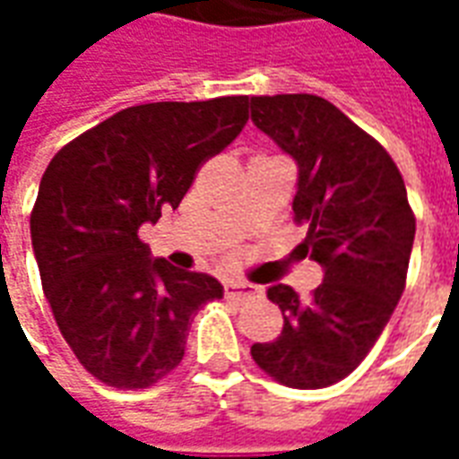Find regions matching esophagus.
Wrapping results in <instances>:
<instances>
[{
  "instance_id": "obj_1",
  "label": "esophagus",
  "mask_w": 459,
  "mask_h": 459,
  "mask_svg": "<svg viewBox=\"0 0 459 459\" xmlns=\"http://www.w3.org/2000/svg\"><path fill=\"white\" fill-rule=\"evenodd\" d=\"M255 292H258V290L253 288V285H248V282H236V280L226 282V298L236 299V302L255 298Z\"/></svg>"
}]
</instances>
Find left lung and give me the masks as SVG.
Returning a JSON list of instances; mask_svg holds the SVG:
<instances>
[{
  "mask_svg": "<svg viewBox=\"0 0 459 459\" xmlns=\"http://www.w3.org/2000/svg\"><path fill=\"white\" fill-rule=\"evenodd\" d=\"M250 120L298 164L292 211L309 223L302 255L325 273L307 299L270 285L282 332L250 354L280 384L325 388L364 361L394 315L413 250V211L388 152L325 98H250Z\"/></svg>",
  "mask_w": 459,
  "mask_h": 459,
  "instance_id": "1",
  "label": "left lung"
}]
</instances>
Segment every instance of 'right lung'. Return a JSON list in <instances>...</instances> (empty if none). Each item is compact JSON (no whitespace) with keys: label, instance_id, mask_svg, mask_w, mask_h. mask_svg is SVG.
Wrapping results in <instances>:
<instances>
[{"label":"right lung","instance_id":"obj_1","mask_svg":"<svg viewBox=\"0 0 459 459\" xmlns=\"http://www.w3.org/2000/svg\"><path fill=\"white\" fill-rule=\"evenodd\" d=\"M248 122V95L125 108L46 167L31 246L56 325L103 384L147 388L177 368L194 315L223 285L152 258L140 226L177 209L204 161Z\"/></svg>","mask_w":459,"mask_h":459}]
</instances>
